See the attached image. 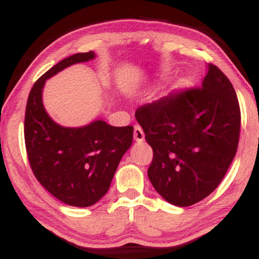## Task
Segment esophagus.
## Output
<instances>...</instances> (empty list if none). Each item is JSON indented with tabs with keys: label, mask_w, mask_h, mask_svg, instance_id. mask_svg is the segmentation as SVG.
I'll list each match as a JSON object with an SVG mask.
<instances>
[{
	"label": "esophagus",
	"mask_w": 259,
	"mask_h": 259,
	"mask_svg": "<svg viewBox=\"0 0 259 259\" xmlns=\"http://www.w3.org/2000/svg\"><path fill=\"white\" fill-rule=\"evenodd\" d=\"M134 139H135L138 142L144 141L145 134H144V130H142V127L140 125L134 126Z\"/></svg>",
	"instance_id": "1"
}]
</instances>
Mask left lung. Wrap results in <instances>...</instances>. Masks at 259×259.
<instances>
[{
  "instance_id": "8db88e82",
  "label": "left lung",
  "mask_w": 259,
  "mask_h": 259,
  "mask_svg": "<svg viewBox=\"0 0 259 259\" xmlns=\"http://www.w3.org/2000/svg\"><path fill=\"white\" fill-rule=\"evenodd\" d=\"M207 68L200 88L175 90L135 112L153 150L148 178L174 206H192L212 194L239 145L236 92L217 65L208 63Z\"/></svg>"
}]
</instances>
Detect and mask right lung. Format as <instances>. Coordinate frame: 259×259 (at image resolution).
<instances>
[{
  "instance_id": "obj_1",
  "label": "right lung",
  "mask_w": 259,
  "mask_h": 259,
  "mask_svg": "<svg viewBox=\"0 0 259 259\" xmlns=\"http://www.w3.org/2000/svg\"><path fill=\"white\" fill-rule=\"evenodd\" d=\"M95 53H76L53 65L35 82L25 108L26 154L38 183L59 201L89 207L108 191L123 154L133 144L132 125L112 126L96 120L82 127H63L49 117L42 105L46 79Z\"/></svg>"
}]
</instances>
